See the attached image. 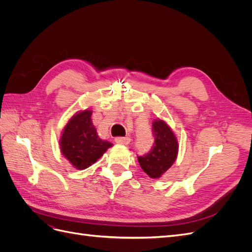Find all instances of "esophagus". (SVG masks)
I'll use <instances>...</instances> for the list:
<instances>
[{"mask_svg": "<svg viewBox=\"0 0 252 252\" xmlns=\"http://www.w3.org/2000/svg\"><path fill=\"white\" fill-rule=\"evenodd\" d=\"M131 139L129 136H125V138H116V143L120 145H128L130 144Z\"/></svg>", "mask_w": 252, "mask_h": 252, "instance_id": "34e87169", "label": "esophagus"}]
</instances>
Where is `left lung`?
Wrapping results in <instances>:
<instances>
[{
    "label": "left lung",
    "mask_w": 252,
    "mask_h": 252,
    "mask_svg": "<svg viewBox=\"0 0 252 252\" xmlns=\"http://www.w3.org/2000/svg\"><path fill=\"white\" fill-rule=\"evenodd\" d=\"M155 145L147 155L138 157L141 168L151 179H158L175 162L179 152V143L171 127L161 119L152 122Z\"/></svg>",
    "instance_id": "obj_1"
}]
</instances>
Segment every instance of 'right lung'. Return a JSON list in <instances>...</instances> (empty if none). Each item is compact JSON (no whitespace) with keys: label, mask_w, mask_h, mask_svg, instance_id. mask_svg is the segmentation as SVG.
Wrapping results in <instances>:
<instances>
[{"label":"right lung","mask_w":252,"mask_h":252,"mask_svg":"<svg viewBox=\"0 0 252 252\" xmlns=\"http://www.w3.org/2000/svg\"><path fill=\"white\" fill-rule=\"evenodd\" d=\"M91 114V109L73 114L64 126L60 138L61 152L79 170L88 168L113 146L98 136Z\"/></svg>","instance_id":"obj_1"}]
</instances>
